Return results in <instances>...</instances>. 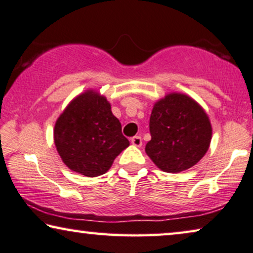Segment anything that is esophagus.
<instances>
[{"label": "esophagus", "mask_w": 253, "mask_h": 253, "mask_svg": "<svg viewBox=\"0 0 253 253\" xmlns=\"http://www.w3.org/2000/svg\"><path fill=\"white\" fill-rule=\"evenodd\" d=\"M131 144L135 146V147H140V146L142 145L141 137H139V135H134V137L131 139Z\"/></svg>", "instance_id": "esophagus-1"}]
</instances>
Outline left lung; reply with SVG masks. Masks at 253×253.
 <instances>
[{"label": "left lung", "instance_id": "left-lung-1", "mask_svg": "<svg viewBox=\"0 0 253 253\" xmlns=\"http://www.w3.org/2000/svg\"><path fill=\"white\" fill-rule=\"evenodd\" d=\"M149 131L152 139L145 151L164 172L189 169L208 152L212 137L204 109L182 93H169L154 105Z\"/></svg>", "mask_w": 253, "mask_h": 253}]
</instances>
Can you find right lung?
<instances>
[{
    "instance_id": "obj_1",
    "label": "right lung",
    "mask_w": 253,
    "mask_h": 253,
    "mask_svg": "<svg viewBox=\"0 0 253 253\" xmlns=\"http://www.w3.org/2000/svg\"><path fill=\"white\" fill-rule=\"evenodd\" d=\"M54 145L69 169L85 177L106 173L130 142L104 96L87 90L69 102L53 130Z\"/></svg>"
}]
</instances>
